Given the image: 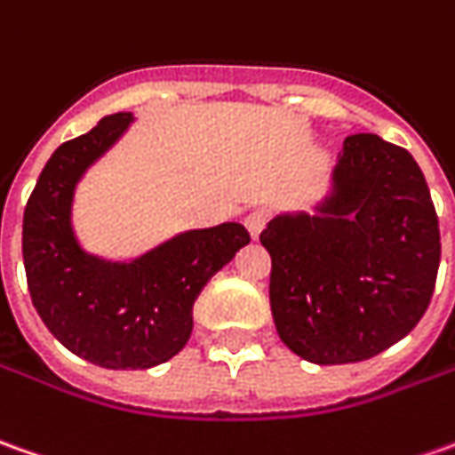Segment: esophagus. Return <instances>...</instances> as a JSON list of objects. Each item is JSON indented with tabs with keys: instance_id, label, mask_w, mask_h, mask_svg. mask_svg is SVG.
<instances>
[{
	"instance_id": "esophagus-1",
	"label": "esophagus",
	"mask_w": 455,
	"mask_h": 455,
	"mask_svg": "<svg viewBox=\"0 0 455 455\" xmlns=\"http://www.w3.org/2000/svg\"><path fill=\"white\" fill-rule=\"evenodd\" d=\"M265 225H267V212L265 210H255V212H250L248 218H245V228H248L252 237H258V235L263 233Z\"/></svg>"
}]
</instances>
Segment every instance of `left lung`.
<instances>
[{
	"label": "left lung",
	"instance_id": "obj_1",
	"mask_svg": "<svg viewBox=\"0 0 455 455\" xmlns=\"http://www.w3.org/2000/svg\"><path fill=\"white\" fill-rule=\"evenodd\" d=\"M260 243L277 335L318 365L365 361L405 338L441 263L426 178L408 149L378 135L346 137L320 215H280Z\"/></svg>",
	"mask_w": 455,
	"mask_h": 455
}]
</instances>
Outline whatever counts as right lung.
Masks as SVG:
<instances>
[{
  "label": "right lung",
  "instance_id": "right-lung-1",
  "mask_svg": "<svg viewBox=\"0 0 455 455\" xmlns=\"http://www.w3.org/2000/svg\"><path fill=\"white\" fill-rule=\"evenodd\" d=\"M132 120L117 112L54 149L24 207L27 288L50 333L84 361L135 371L170 361L192 333L205 283L248 245L240 222L190 230L132 263H105L75 240L69 210L82 172Z\"/></svg>",
  "mask_w": 455,
  "mask_h": 455
}]
</instances>
